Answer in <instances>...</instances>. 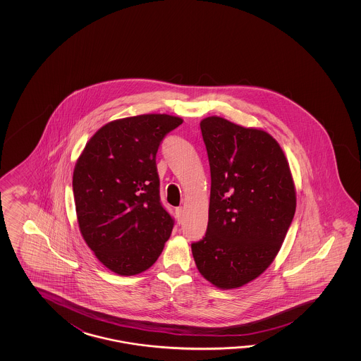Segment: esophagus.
Wrapping results in <instances>:
<instances>
[{
	"instance_id": "esophagus-1",
	"label": "esophagus",
	"mask_w": 361,
	"mask_h": 361,
	"mask_svg": "<svg viewBox=\"0 0 361 361\" xmlns=\"http://www.w3.org/2000/svg\"><path fill=\"white\" fill-rule=\"evenodd\" d=\"M176 213H177L178 219L180 221L182 218H183L184 209L183 207H177V210H176Z\"/></svg>"
}]
</instances>
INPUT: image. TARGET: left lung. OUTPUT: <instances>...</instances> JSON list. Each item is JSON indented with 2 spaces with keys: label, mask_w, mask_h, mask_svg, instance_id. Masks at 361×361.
Listing matches in <instances>:
<instances>
[{
  "label": "left lung",
  "mask_w": 361,
  "mask_h": 361,
  "mask_svg": "<svg viewBox=\"0 0 361 361\" xmlns=\"http://www.w3.org/2000/svg\"><path fill=\"white\" fill-rule=\"evenodd\" d=\"M200 128L212 187L207 233L192 244V254L209 283L235 289L275 259L295 213V187L281 147L267 131L218 116Z\"/></svg>",
  "instance_id": "obj_1"
}]
</instances>
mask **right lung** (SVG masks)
<instances>
[{
    "instance_id": "obj_1",
    "label": "right lung",
    "mask_w": 361,
    "mask_h": 361,
    "mask_svg": "<svg viewBox=\"0 0 361 361\" xmlns=\"http://www.w3.org/2000/svg\"><path fill=\"white\" fill-rule=\"evenodd\" d=\"M182 123L165 114L111 121L92 135L75 165L80 232L117 275L149 269L171 235L174 219L160 201L156 154L164 137Z\"/></svg>"
}]
</instances>
